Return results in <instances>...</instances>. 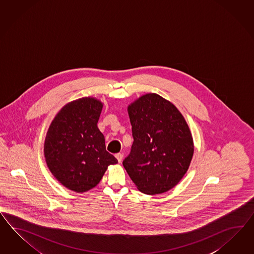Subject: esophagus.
Wrapping results in <instances>:
<instances>
[{
	"instance_id": "1",
	"label": "esophagus",
	"mask_w": 254,
	"mask_h": 254,
	"mask_svg": "<svg viewBox=\"0 0 254 254\" xmlns=\"http://www.w3.org/2000/svg\"><path fill=\"white\" fill-rule=\"evenodd\" d=\"M116 158L117 159V161H118V163H121V161H122V159H123V153H117L116 154Z\"/></svg>"
}]
</instances>
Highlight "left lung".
<instances>
[{"instance_id": "1", "label": "left lung", "mask_w": 254, "mask_h": 254, "mask_svg": "<svg viewBox=\"0 0 254 254\" xmlns=\"http://www.w3.org/2000/svg\"><path fill=\"white\" fill-rule=\"evenodd\" d=\"M134 142L123 161L139 191H168L188 171L194 153L191 132L179 110L156 93H146L127 106Z\"/></svg>"}]
</instances>
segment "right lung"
I'll list each match as a JSON object with an SVG mask.
<instances>
[{
  "instance_id": "add662e5",
  "label": "right lung",
  "mask_w": 254,
  "mask_h": 254,
  "mask_svg": "<svg viewBox=\"0 0 254 254\" xmlns=\"http://www.w3.org/2000/svg\"><path fill=\"white\" fill-rule=\"evenodd\" d=\"M103 103L83 97L63 106L49 127L44 157L49 170L63 186L82 193L95 188L117 160L106 151L98 128Z\"/></svg>"
}]
</instances>
